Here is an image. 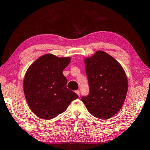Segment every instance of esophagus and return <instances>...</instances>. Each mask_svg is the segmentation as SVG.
I'll use <instances>...</instances> for the list:
<instances>
[{
	"instance_id": "1",
	"label": "esophagus",
	"mask_w": 150,
	"mask_h": 150,
	"mask_svg": "<svg viewBox=\"0 0 150 150\" xmlns=\"http://www.w3.org/2000/svg\"><path fill=\"white\" fill-rule=\"evenodd\" d=\"M75 93H76V94H78V95H79V96H80V91H78V90H77V91H75Z\"/></svg>"
}]
</instances>
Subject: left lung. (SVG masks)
<instances>
[{
    "mask_svg": "<svg viewBox=\"0 0 150 150\" xmlns=\"http://www.w3.org/2000/svg\"><path fill=\"white\" fill-rule=\"evenodd\" d=\"M89 94L82 101L89 112L107 119L123 106L127 93V78L120 64L109 54L98 51L84 59Z\"/></svg>",
    "mask_w": 150,
    "mask_h": 150,
    "instance_id": "1",
    "label": "left lung"
}]
</instances>
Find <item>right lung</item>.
<instances>
[{"mask_svg": "<svg viewBox=\"0 0 150 150\" xmlns=\"http://www.w3.org/2000/svg\"><path fill=\"white\" fill-rule=\"evenodd\" d=\"M70 57H57L47 54L35 60L25 74L23 89L32 112L49 120L62 113L78 96L66 87L63 70Z\"/></svg>", "mask_w": 150, "mask_h": 150, "instance_id": "add662e5", "label": "right lung"}]
</instances>
